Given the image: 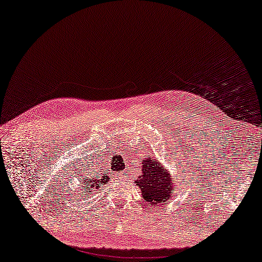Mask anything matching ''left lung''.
<instances>
[{
    "label": "left lung",
    "mask_w": 262,
    "mask_h": 262,
    "mask_svg": "<svg viewBox=\"0 0 262 262\" xmlns=\"http://www.w3.org/2000/svg\"><path fill=\"white\" fill-rule=\"evenodd\" d=\"M179 165H181V162ZM181 167H175V170L178 173ZM135 182L139 187L145 202H147V204L152 207L167 204V201L173 197L174 188L180 186L178 183V174L171 175L166 166L160 165L158 159L151 156H148L147 159L143 160L141 174Z\"/></svg>",
    "instance_id": "1"
}]
</instances>
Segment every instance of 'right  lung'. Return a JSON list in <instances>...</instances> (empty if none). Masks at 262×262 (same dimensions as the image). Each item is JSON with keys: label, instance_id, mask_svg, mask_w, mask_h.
<instances>
[{"label": "right lung", "instance_id": "right-lung-1", "mask_svg": "<svg viewBox=\"0 0 262 262\" xmlns=\"http://www.w3.org/2000/svg\"><path fill=\"white\" fill-rule=\"evenodd\" d=\"M84 173L80 175L79 180V187L75 188V191H73V194H75V197H87L88 195H93L94 191H97L100 188H102L106 182H109L111 179V175L109 171H105L101 174H93L88 173L85 169Z\"/></svg>", "mask_w": 262, "mask_h": 262}]
</instances>
